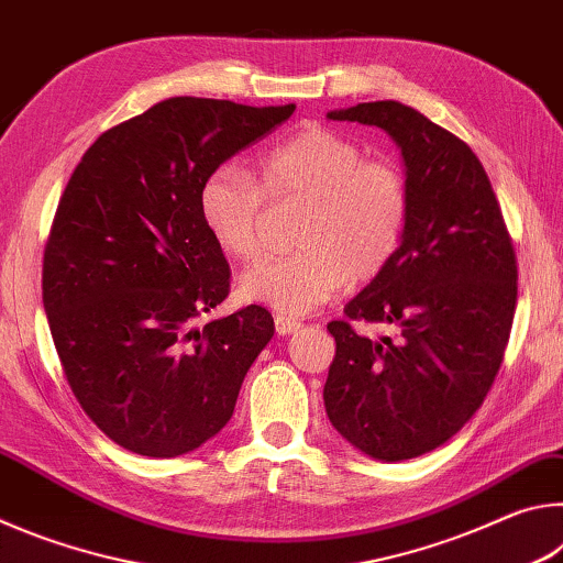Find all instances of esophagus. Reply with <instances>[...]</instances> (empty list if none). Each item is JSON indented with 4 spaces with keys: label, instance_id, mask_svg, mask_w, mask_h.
I'll return each mask as SVG.
<instances>
[{
    "label": "esophagus",
    "instance_id": "obj_1",
    "mask_svg": "<svg viewBox=\"0 0 563 563\" xmlns=\"http://www.w3.org/2000/svg\"><path fill=\"white\" fill-rule=\"evenodd\" d=\"M302 328L300 320L288 318V316H275V330H278V335H292V332H298Z\"/></svg>",
    "mask_w": 563,
    "mask_h": 563
}]
</instances>
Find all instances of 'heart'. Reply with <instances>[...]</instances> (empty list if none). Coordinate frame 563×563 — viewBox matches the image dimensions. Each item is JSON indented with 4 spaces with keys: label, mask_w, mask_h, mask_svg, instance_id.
<instances>
[{
    "label": "heart",
    "mask_w": 563,
    "mask_h": 563,
    "mask_svg": "<svg viewBox=\"0 0 563 563\" xmlns=\"http://www.w3.org/2000/svg\"><path fill=\"white\" fill-rule=\"evenodd\" d=\"M265 198H298V251L243 273L241 292L300 316L383 273L402 243L409 180L395 158L365 156L355 141L320 123H302L255 158L253 176L238 166L213 168L198 208L206 231L225 255L253 261L261 253Z\"/></svg>",
    "instance_id": "heart-1"
}]
</instances>
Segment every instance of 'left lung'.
<instances>
[{
    "mask_svg": "<svg viewBox=\"0 0 563 563\" xmlns=\"http://www.w3.org/2000/svg\"><path fill=\"white\" fill-rule=\"evenodd\" d=\"M328 117L397 141L412 208L395 258L328 325L335 357L322 397L357 450L412 460L460 432L492 389L517 310V253L487 170L460 136L399 101ZM355 321L398 335L360 336Z\"/></svg>",
    "mask_w": 563,
    "mask_h": 563,
    "instance_id": "8db88e82",
    "label": "left lung"
}]
</instances>
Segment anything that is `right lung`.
Masks as SVG:
<instances>
[{
    "mask_svg": "<svg viewBox=\"0 0 563 563\" xmlns=\"http://www.w3.org/2000/svg\"><path fill=\"white\" fill-rule=\"evenodd\" d=\"M285 107L174 97L93 141L56 208L42 298L76 402L129 452L178 456L233 417L275 325L261 305L196 328L231 290L198 196Z\"/></svg>",
    "mask_w": 563,
    "mask_h": 563,
    "instance_id": "right-lung-1",
    "label": "right lung"
}]
</instances>
